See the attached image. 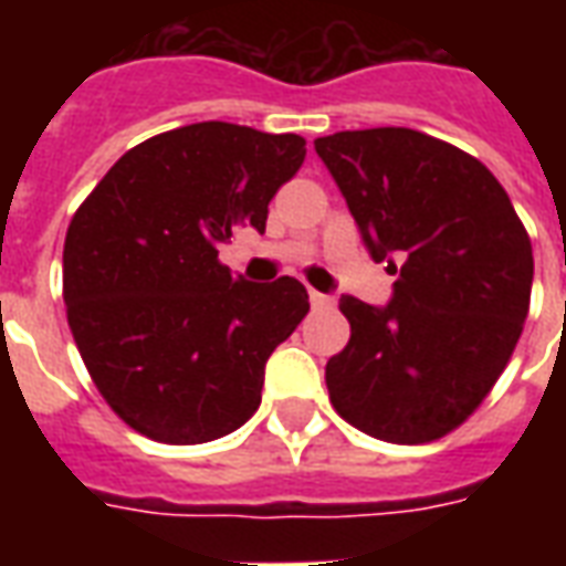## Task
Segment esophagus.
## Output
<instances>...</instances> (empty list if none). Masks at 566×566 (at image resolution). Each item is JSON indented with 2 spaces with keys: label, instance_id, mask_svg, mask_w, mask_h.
Segmentation results:
<instances>
[{
  "label": "esophagus",
  "instance_id": "obj_1",
  "mask_svg": "<svg viewBox=\"0 0 566 566\" xmlns=\"http://www.w3.org/2000/svg\"><path fill=\"white\" fill-rule=\"evenodd\" d=\"M308 300H312V308H333V300L331 294H321V291H308Z\"/></svg>",
  "mask_w": 566,
  "mask_h": 566
}]
</instances>
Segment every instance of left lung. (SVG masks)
Returning a JSON list of instances; mask_svg holds the SVG:
<instances>
[{
  "label": "left lung",
  "instance_id": "left-lung-1",
  "mask_svg": "<svg viewBox=\"0 0 566 566\" xmlns=\"http://www.w3.org/2000/svg\"><path fill=\"white\" fill-rule=\"evenodd\" d=\"M369 258H400L388 306L343 296L352 339L327 360L339 416L418 446L473 416L522 336L534 251L506 190L449 142L406 127L315 139Z\"/></svg>",
  "mask_w": 566,
  "mask_h": 566
}]
</instances>
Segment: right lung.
Masks as SVG:
<instances>
[{"label":"right lung","instance_id":"add662e5","mask_svg":"<svg viewBox=\"0 0 566 566\" xmlns=\"http://www.w3.org/2000/svg\"><path fill=\"white\" fill-rule=\"evenodd\" d=\"M306 157L294 133L202 120L129 148L69 223L63 300L105 403L169 446L227 437L258 412L263 369L306 318L284 275L223 266L235 230H266L270 199Z\"/></svg>","mask_w":566,"mask_h":566}]
</instances>
